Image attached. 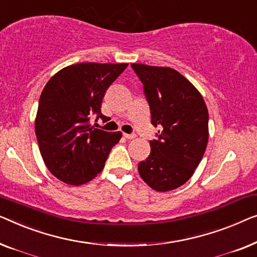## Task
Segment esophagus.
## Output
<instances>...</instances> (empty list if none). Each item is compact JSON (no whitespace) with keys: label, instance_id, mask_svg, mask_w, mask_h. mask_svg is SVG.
I'll list each match as a JSON object with an SVG mask.
<instances>
[{"label":"esophagus","instance_id":"obj_1","mask_svg":"<svg viewBox=\"0 0 257 257\" xmlns=\"http://www.w3.org/2000/svg\"><path fill=\"white\" fill-rule=\"evenodd\" d=\"M124 137L128 140H133L136 137V134H134V133L133 134H124Z\"/></svg>","mask_w":257,"mask_h":257}]
</instances>
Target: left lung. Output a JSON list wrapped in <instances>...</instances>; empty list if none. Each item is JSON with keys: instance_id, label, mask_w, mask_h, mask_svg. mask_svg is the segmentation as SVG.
<instances>
[{"instance_id": "1", "label": "left lung", "mask_w": 257, "mask_h": 257, "mask_svg": "<svg viewBox=\"0 0 257 257\" xmlns=\"http://www.w3.org/2000/svg\"><path fill=\"white\" fill-rule=\"evenodd\" d=\"M143 84L151 124L158 127L151 153L140 162L141 178L165 192L185 184L204 156L208 141V110L198 89L170 67L132 64Z\"/></svg>"}]
</instances>
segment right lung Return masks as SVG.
Returning a JSON list of instances; mask_svg holds the SVG:
<instances>
[{
    "instance_id": "add662e5",
    "label": "right lung",
    "mask_w": 257,
    "mask_h": 257,
    "mask_svg": "<svg viewBox=\"0 0 257 257\" xmlns=\"http://www.w3.org/2000/svg\"><path fill=\"white\" fill-rule=\"evenodd\" d=\"M128 64L80 63L60 70L39 97L35 122L39 150L49 171L61 182L81 185L103 169L120 132L92 127L106 120L101 103L107 88Z\"/></svg>"
}]
</instances>
